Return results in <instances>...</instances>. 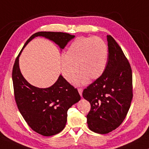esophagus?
<instances>
[{
	"instance_id": "34e87169",
	"label": "esophagus",
	"mask_w": 149,
	"mask_h": 149,
	"mask_svg": "<svg viewBox=\"0 0 149 149\" xmlns=\"http://www.w3.org/2000/svg\"><path fill=\"white\" fill-rule=\"evenodd\" d=\"M78 92H79V95H81V97L82 96V92H83V89L82 88H78Z\"/></svg>"
}]
</instances>
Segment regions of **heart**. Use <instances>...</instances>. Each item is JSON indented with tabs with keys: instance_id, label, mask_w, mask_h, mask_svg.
Instances as JSON below:
<instances>
[{
	"instance_id": "heart-1",
	"label": "heart",
	"mask_w": 149,
	"mask_h": 149,
	"mask_svg": "<svg viewBox=\"0 0 149 149\" xmlns=\"http://www.w3.org/2000/svg\"><path fill=\"white\" fill-rule=\"evenodd\" d=\"M108 49L99 37H81L75 39L61 60V72L64 79L72 82L79 71L74 84L84 85L91 79H97L107 68ZM78 68H77V67Z\"/></svg>"
}]
</instances>
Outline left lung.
<instances>
[{"label":"left lung","instance_id":"left-lung-1","mask_svg":"<svg viewBox=\"0 0 149 149\" xmlns=\"http://www.w3.org/2000/svg\"><path fill=\"white\" fill-rule=\"evenodd\" d=\"M108 58L100 77L83 91L90 102L87 125L95 133L106 134L119 127L127 116L133 98L132 70L121 47L107 35Z\"/></svg>","mask_w":149,"mask_h":149}]
</instances>
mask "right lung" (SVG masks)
I'll return each mask as SVG.
<instances>
[{
	"instance_id": "1",
	"label": "right lung",
	"mask_w": 149,
	"mask_h": 149,
	"mask_svg": "<svg viewBox=\"0 0 149 149\" xmlns=\"http://www.w3.org/2000/svg\"><path fill=\"white\" fill-rule=\"evenodd\" d=\"M42 36L54 41L63 49L75 35L62 32L41 31L29 37L15 60L12 70L15 100L18 110L34 132L43 136L56 135L64 130L68 110L81 99L78 91L61 75L51 87L42 89L29 84L19 68V56L27 43Z\"/></svg>"
}]
</instances>
